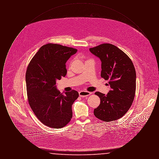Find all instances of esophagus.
<instances>
[{
	"label": "esophagus",
	"instance_id": "34e87169",
	"mask_svg": "<svg viewBox=\"0 0 159 159\" xmlns=\"http://www.w3.org/2000/svg\"><path fill=\"white\" fill-rule=\"evenodd\" d=\"M91 92H88V91H82L79 92V96L80 97H88L89 95H91Z\"/></svg>",
	"mask_w": 159,
	"mask_h": 159
}]
</instances>
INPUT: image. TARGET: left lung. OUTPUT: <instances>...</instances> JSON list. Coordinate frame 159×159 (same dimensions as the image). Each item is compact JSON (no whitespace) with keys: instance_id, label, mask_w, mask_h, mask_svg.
I'll list each match as a JSON object with an SVG mask.
<instances>
[{"instance_id":"obj_1","label":"left lung","mask_w":159,"mask_h":159,"mask_svg":"<svg viewBox=\"0 0 159 159\" xmlns=\"http://www.w3.org/2000/svg\"><path fill=\"white\" fill-rule=\"evenodd\" d=\"M101 61V76L109 80L111 90L105 95L96 92L99 106L94 109L96 117L102 121L116 120L127 113L136 91V71L128 56L117 46L103 43L89 49Z\"/></svg>"}]
</instances>
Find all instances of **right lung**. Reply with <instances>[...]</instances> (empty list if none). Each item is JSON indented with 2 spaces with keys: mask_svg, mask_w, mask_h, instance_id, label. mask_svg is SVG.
Instances as JSON below:
<instances>
[{
  "mask_svg": "<svg viewBox=\"0 0 159 159\" xmlns=\"http://www.w3.org/2000/svg\"><path fill=\"white\" fill-rule=\"evenodd\" d=\"M77 51L48 43L39 49L28 65L25 82L29 104L38 119L48 127L61 128L72 118L71 106L79 93L72 90L62 94L55 84L57 80L66 75V63Z\"/></svg>",
  "mask_w": 159,
  "mask_h": 159,
  "instance_id": "right-lung-1",
  "label": "right lung"
}]
</instances>
